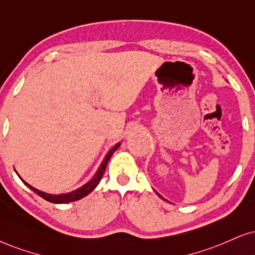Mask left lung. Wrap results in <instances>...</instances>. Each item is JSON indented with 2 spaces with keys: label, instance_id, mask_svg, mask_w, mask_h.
<instances>
[{
  "label": "left lung",
  "instance_id": "1",
  "mask_svg": "<svg viewBox=\"0 0 255 255\" xmlns=\"http://www.w3.org/2000/svg\"><path fill=\"white\" fill-rule=\"evenodd\" d=\"M156 194H157V195H159V196H160V198H162V196H161V195L159 194V193H156ZM162 199H163V198H162Z\"/></svg>",
  "mask_w": 255,
  "mask_h": 255
}]
</instances>
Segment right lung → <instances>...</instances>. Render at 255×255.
<instances>
[{
    "mask_svg": "<svg viewBox=\"0 0 255 255\" xmlns=\"http://www.w3.org/2000/svg\"><path fill=\"white\" fill-rule=\"evenodd\" d=\"M120 144H121L120 142L117 143L114 147L112 148L111 150L108 151L107 155L105 156L104 161H102V163H101V165H100L99 169L96 170L95 175L93 176V178L90 179L88 182L85 183V185H83L82 187H80V188L75 189V191L69 192V193H63V194H49V193L42 192V191H40V189L35 188V187L29 185L28 182H25L24 180L22 179L20 175H18L16 170H15V172H16V174H17L18 176H20V179L22 180V181L24 182V185L28 186L29 188L31 189V191L36 193L37 195H40L41 198H43L44 200H47V201H49V202H53V204H68V202H73V201H76V200H80V199L85 198V196L88 195L90 192L94 191L95 187L99 185L100 180L102 179V175H104V173H105V170H106V167H107V163H108L109 159H111V156L113 155V154H114V151L117 150L119 147H120Z\"/></svg>",
    "mask_w": 255,
    "mask_h": 255,
    "instance_id": "right-lung-1",
    "label": "right lung"
}]
</instances>
